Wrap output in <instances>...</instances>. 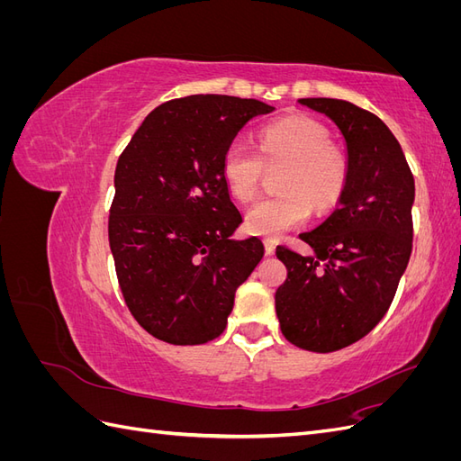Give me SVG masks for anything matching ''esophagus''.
Masks as SVG:
<instances>
[{"mask_svg":"<svg viewBox=\"0 0 461 461\" xmlns=\"http://www.w3.org/2000/svg\"><path fill=\"white\" fill-rule=\"evenodd\" d=\"M275 249H276V242L275 240H265V254L273 256Z\"/></svg>","mask_w":461,"mask_h":461,"instance_id":"34e87169","label":"esophagus"}]
</instances>
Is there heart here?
Listing matches in <instances>:
<instances>
[{
    "mask_svg": "<svg viewBox=\"0 0 461 461\" xmlns=\"http://www.w3.org/2000/svg\"><path fill=\"white\" fill-rule=\"evenodd\" d=\"M323 124L303 115L278 119L258 132V150L232 142L221 159V175L239 202H249L259 188L263 167L285 169L278 175L281 194L256 202L246 212L244 227L263 239H281L303 225L312 213L332 207L348 178L346 153L329 144Z\"/></svg>",
    "mask_w": 461,
    "mask_h": 461,
    "instance_id": "b5f03b06",
    "label": "heart"
}]
</instances>
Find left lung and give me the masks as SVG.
<instances>
[{"label": "left lung", "instance_id": "left-lung-1", "mask_svg": "<svg viewBox=\"0 0 461 461\" xmlns=\"http://www.w3.org/2000/svg\"><path fill=\"white\" fill-rule=\"evenodd\" d=\"M298 104L337 124L348 159L339 207L300 239L302 256L276 246L288 276L275 305L288 342L327 354L364 339L384 317L411 256L415 183L386 124L369 111L332 97Z\"/></svg>", "mask_w": 461, "mask_h": 461}]
</instances>
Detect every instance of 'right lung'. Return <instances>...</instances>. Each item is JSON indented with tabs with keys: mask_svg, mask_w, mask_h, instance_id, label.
<instances>
[{
	"mask_svg": "<svg viewBox=\"0 0 461 461\" xmlns=\"http://www.w3.org/2000/svg\"><path fill=\"white\" fill-rule=\"evenodd\" d=\"M275 107L198 94L144 119L115 169L109 246L131 313L151 337L205 344L227 327L234 294L263 258L258 236L232 240L242 215L221 159L244 124Z\"/></svg>",
	"mask_w": 461,
	"mask_h": 461,
	"instance_id": "right-lung-1",
	"label": "right lung"
}]
</instances>
